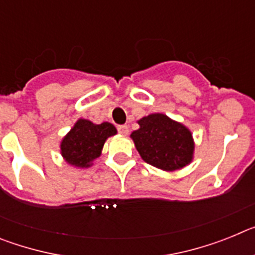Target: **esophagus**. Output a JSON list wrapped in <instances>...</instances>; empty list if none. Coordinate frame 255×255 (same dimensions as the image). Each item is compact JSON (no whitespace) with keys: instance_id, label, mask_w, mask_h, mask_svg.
Listing matches in <instances>:
<instances>
[{"instance_id":"34e87169","label":"esophagus","mask_w":255,"mask_h":255,"mask_svg":"<svg viewBox=\"0 0 255 255\" xmlns=\"http://www.w3.org/2000/svg\"><path fill=\"white\" fill-rule=\"evenodd\" d=\"M117 130H119L121 135H128V132H129V128L126 125H119L117 126Z\"/></svg>"}]
</instances>
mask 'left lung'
I'll list each match as a JSON object with an SVG mask.
<instances>
[{"label":"left lung","mask_w":255,"mask_h":255,"mask_svg":"<svg viewBox=\"0 0 255 255\" xmlns=\"http://www.w3.org/2000/svg\"><path fill=\"white\" fill-rule=\"evenodd\" d=\"M138 124L130 136L143 161L163 171L180 170L193 161L194 140L186 126L163 114L148 115Z\"/></svg>","instance_id":"1"}]
</instances>
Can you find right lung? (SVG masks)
Returning a JSON list of instances; mask_svg holds the SVG:
<instances>
[{"label": "right lung", "instance_id": "add662e5", "mask_svg": "<svg viewBox=\"0 0 255 255\" xmlns=\"http://www.w3.org/2000/svg\"><path fill=\"white\" fill-rule=\"evenodd\" d=\"M116 132V128L110 123L97 125L80 119L61 141V154L74 167H91L92 162L101 155L107 138Z\"/></svg>", "mask_w": 255, "mask_h": 255}]
</instances>
